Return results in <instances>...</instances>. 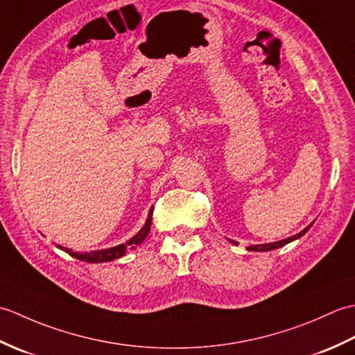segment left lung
<instances>
[{
    "instance_id": "8db88e82",
    "label": "left lung",
    "mask_w": 355,
    "mask_h": 355,
    "mask_svg": "<svg viewBox=\"0 0 355 355\" xmlns=\"http://www.w3.org/2000/svg\"><path fill=\"white\" fill-rule=\"evenodd\" d=\"M313 224H310L308 225V227H305L302 232H299L297 235H294V236H290V238H286V239H282V241H276V243H268V244H256V245H250V247H247V250H250V252H270V250H275V248H279V247H284L285 244H288V243H291V241H294V239H299L300 236H304L305 233L310 230V227H311ZM232 244H235L236 245V243L235 241H232V239H229Z\"/></svg>"
}]
</instances>
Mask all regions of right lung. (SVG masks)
<instances>
[{
    "label": "right lung",
    "instance_id": "obj_1",
    "mask_svg": "<svg viewBox=\"0 0 355 355\" xmlns=\"http://www.w3.org/2000/svg\"><path fill=\"white\" fill-rule=\"evenodd\" d=\"M150 224H153V209L149 210L148 214V220L143 225L141 230L137 233V235H134L130 241H128L126 244H120L116 247H111V248H105V250H96V252H89V253H78V252H73L70 248H65L62 245H58V248H62L64 252L69 253L73 258H76L79 261H84V262H89V263H97V262H108V261H114L122 258V256L126 253L128 248H134L135 245L141 244L145 238L148 236V233L150 230Z\"/></svg>",
    "mask_w": 355,
    "mask_h": 355
}]
</instances>
